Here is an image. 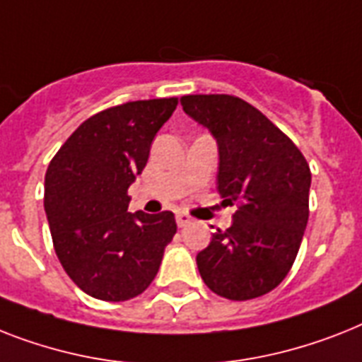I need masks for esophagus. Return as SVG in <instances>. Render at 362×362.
<instances>
[{
    "mask_svg": "<svg viewBox=\"0 0 362 362\" xmlns=\"http://www.w3.org/2000/svg\"><path fill=\"white\" fill-rule=\"evenodd\" d=\"M189 223L191 217L187 216V214H184V211H178V214H176V225H178V227H187Z\"/></svg>",
    "mask_w": 362,
    "mask_h": 362,
    "instance_id": "1",
    "label": "esophagus"
}]
</instances>
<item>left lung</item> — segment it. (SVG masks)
Instances as JSON below:
<instances>
[{
  "instance_id": "1",
  "label": "left lung",
  "mask_w": 362,
  "mask_h": 362,
  "mask_svg": "<svg viewBox=\"0 0 362 362\" xmlns=\"http://www.w3.org/2000/svg\"><path fill=\"white\" fill-rule=\"evenodd\" d=\"M182 110L217 143V189L238 210L211 232L197 267L211 292L260 298L283 283L308 221L310 169L299 148L257 107L230 95H189ZM223 201V202H225Z\"/></svg>"
}]
</instances>
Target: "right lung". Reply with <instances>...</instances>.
<instances>
[{
    "label": "right lung",
    "instance_id": "obj_1",
    "mask_svg": "<svg viewBox=\"0 0 362 362\" xmlns=\"http://www.w3.org/2000/svg\"><path fill=\"white\" fill-rule=\"evenodd\" d=\"M176 104L139 100L100 111L49 161L44 210L55 252L90 298L126 301L145 292L176 234L173 211H128V187Z\"/></svg>",
    "mask_w": 362,
    "mask_h": 362
}]
</instances>
